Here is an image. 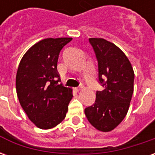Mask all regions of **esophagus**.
Segmentation results:
<instances>
[{
    "label": "esophagus",
    "instance_id": "obj_1",
    "mask_svg": "<svg viewBox=\"0 0 155 155\" xmlns=\"http://www.w3.org/2000/svg\"><path fill=\"white\" fill-rule=\"evenodd\" d=\"M83 88H84V86H83V85H80V86H78V87L74 88V90H75L76 91H81Z\"/></svg>",
    "mask_w": 155,
    "mask_h": 155
}]
</instances>
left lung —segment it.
Here are the masks:
<instances>
[{
    "label": "left lung",
    "instance_id": "1",
    "mask_svg": "<svg viewBox=\"0 0 155 155\" xmlns=\"http://www.w3.org/2000/svg\"><path fill=\"white\" fill-rule=\"evenodd\" d=\"M98 61V82L94 104L84 109L89 122L98 130L109 132L126 115L134 92V73L129 59L120 48L102 38H90Z\"/></svg>",
    "mask_w": 155,
    "mask_h": 155
}]
</instances>
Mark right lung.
<instances>
[{"label":"right lung","mask_w":155,"mask_h":155,"mask_svg":"<svg viewBox=\"0 0 155 155\" xmlns=\"http://www.w3.org/2000/svg\"><path fill=\"white\" fill-rule=\"evenodd\" d=\"M72 38H47L29 49L19 64L15 85L20 104L36 126L48 130L64 120L72 90L60 84V52Z\"/></svg>","instance_id":"1"}]
</instances>
